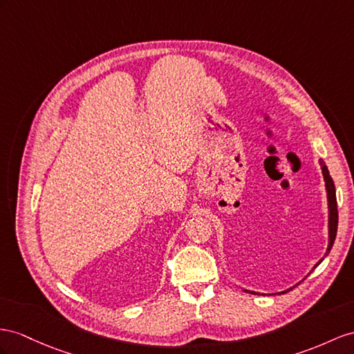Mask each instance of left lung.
<instances>
[{
  "mask_svg": "<svg viewBox=\"0 0 354 354\" xmlns=\"http://www.w3.org/2000/svg\"><path fill=\"white\" fill-rule=\"evenodd\" d=\"M320 161V166H322V174H323V178H324V185H326V193H328V207H329V243H328V250H326V254L324 257L329 254V251L332 250V245L335 242V238H337V230H338V207H337V193H335V184L333 180L329 175V170L328 167H326L324 161L323 160H319ZM323 261V259L317 263L315 266H319ZM314 266V268H315ZM292 290V288H288ZM288 290H286V292H281V293H287ZM243 292L247 293H252L256 295V292H251V290H243Z\"/></svg>",
  "mask_w": 354,
  "mask_h": 354,
  "instance_id": "obj_1",
  "label": "left lung"
}]
</instances>
